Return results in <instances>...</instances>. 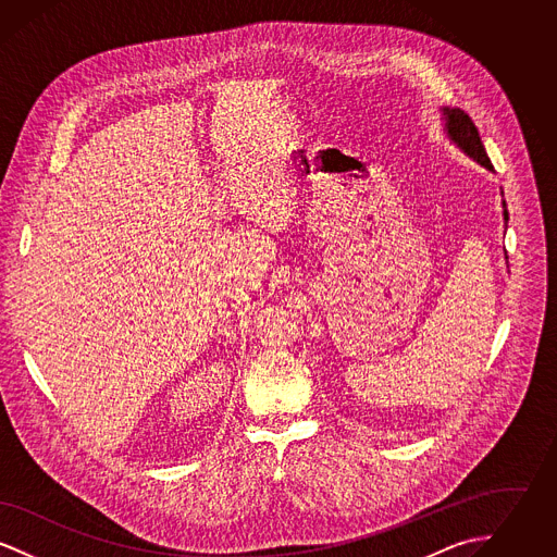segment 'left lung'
I'll return each instance as SVG.
<instances>
[{
    "mask_svg": "<svg viewBox=\"0 0 557 557\" xmlns=\"http://www.w3.org/2000/svg\"><path fill=\"white\" fill-rule=\"evenodd\" d=\"M438 114H441L443 133H445V137L449 139L450 144L459 152H463L468 159H472L480 166H484L486 171H493V164L486 157V150L480 141V135H478L472 119L459 108L438 107ZM502 196H504V191H502ZM502 207H504V223L507 225L509 214H507V205H505L504 198H502Z\"/></svg>",
    "mask_w": 557,
    "mask_h": 557,
    "instance_id": "obj_1",
    "label": "left lung"
}]
</instances>
